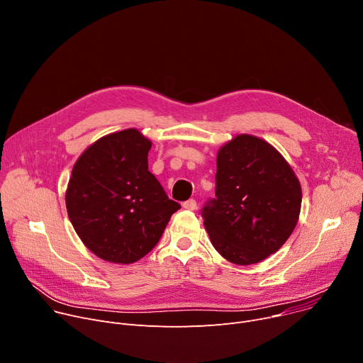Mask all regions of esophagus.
I'll return each mask as SVG.
<instances>
[{
    "label": "esophagus",
    "mask_w": 363,
    "mask_h": 363,
    "mask_svg": "<svg viewBox=\"0 0 363 363\" xmlns=\"http://www.w3.org/2000/svg\"><path fill=\"white\" fill-rule=\"evenodd\" d=\"M182 207L185 210H189V211H194L196 208V201L195 200H188L185 203H182Z\"/></svg>",
    "instance_id": "1"
}]
</instances>
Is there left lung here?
I'll use <instances>...</instances> for the list:
<instances>
[{
    "label": "left lung",
    "mask_w": 363,
    "mask_h": 363,
    "mask_svg": "<svg viewBox=\"0 0 363 363\" xmlns=\"http://www.w3.org/2000/svg\"><path fill=\"white\" fill-rule=\"evenodd\" d=\"M301 184L267 140L238 135L217 152L216 200L204 227L216 250L236 265H252L278 252L298 223Z\"/></svg>",
    "instance_id": "left-lung-1"
}]
</instances>
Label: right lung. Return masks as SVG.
Returning <instances> with one entry per match:
<instances>
[{
	"label": "right lung",
	"mask_w": 363,
	"mask_h": 363,
	"mask_svg": "<svg viewBox=\"0 0 363 363\" xmlns=\"http://www.w3.org/2000/svg\"><path fill=\"white\" fill-rule=\"evenodd\" d=\"M152 142L138 128L103 136L78 157L65 203L82 243L100 259L133 263L159 242L181 206L147 169Z\"/></svg>",
	"instance_id": "add662e5"
}]
</instances>
